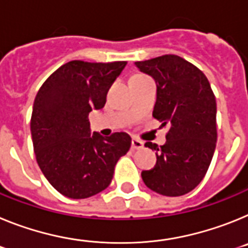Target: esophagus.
<instances>
[{
	"instance_id": "esophagus-1",
	"label": "esophagus",
	"mask_w": 248,
	"mask_h": 248,
	"mask_svg": "<svg viewBox=\"0 0 248 248\" xmlns=\"http://www.w3.org/2000/svg\"><path fill=\"white\" fill-rule=\"evenodd\" d=\"M131 147H132L133 150H141V148H143V142L140 141V140L137 139H133L132 143H131Z\"/></svg>"
}]
</instances>
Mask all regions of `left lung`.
<instances>
[{"instance_id":"left-lung-1","label":"left lung","mask_w":248,"mask_h":248,"mask_svg":"<svg viewBox=\"0 0 248 248\" xmlns=\"http://www.w3.org/2000/svg\"><path fill=\"white\" fill-rule=\"evenodd\" d=\"M135 66L155 79L154 117L170 127L163 146L146 142V147L156 151L157 162L142 172V180L160 195H186L203 180L215 154V94L203 72L180 56L165 55Z\"/></svg>"}]
</instances>
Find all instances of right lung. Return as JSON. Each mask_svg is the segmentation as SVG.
I'll use <instances>...</instances> for the list:
<instances>
[{
  "instance_id": "right-lung-1",
  "label": "right lung",
  "mask_w": 248,
  "mask_h": 248,
  "mask_svg": "<svg viewBox=\"0 0 248 248\" xmlns=\"http://www.w3.org/2000/svg\"><path fill=\"white\" fill-rule=\"evenodd\" d=\"M126 61H71L41 86L32 108L31 135L41 171L60 193L87 199L109 186L118 158L128 152L131 137L91 133L88 115L101 109L107 90Z\"/></svg>"
}]
</instances>
